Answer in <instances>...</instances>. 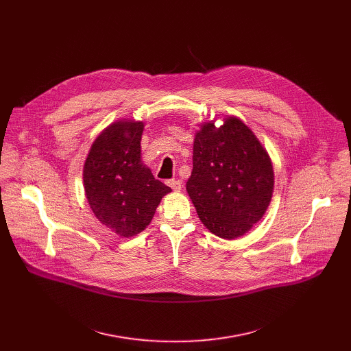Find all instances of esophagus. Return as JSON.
<instances>
[{
	"mask_svg": "<svg viewBox=\"0 0 351 351\" xmlns=\"http://www.w3.org/2000/svg\"><path fill=\"white\" fill-rule=\"evenodd\" d=\"M167 184L173 190V191H179L182 189V182L180 180H176V179H172V180H168Z\"/></svg>",
	"mask_w": 351,
	"mask_h": 351,
	"instance_id": "esophagus-1",
	"label": "esophagus"
}]
</instances>
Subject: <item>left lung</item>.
I'll return each instance as SVG.
<instances>
[{
  "instance_id": "left-lung-1",
  "label": "left lung",
  "mask_w": 351,
  "mask_h": 351,
  "mask_svg": "<svg viewBox=\"0 0 351 351\" xmlns=\"http://www.w3.org/2000/svg\"><path fill=\"white\" fill-rule=\"evenodd\" d=\"M275 184L271 157L241 119L199 125L186 190L199 221L226 240L245 234L267 213Z\"/></svg>"
}]
</instances>
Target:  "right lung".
Here are the masks:
<instances>
[{
	"label": "right lung",
	"mask_w": 351,
	"mask_h": 351,
	"mask_svg": "<svg viewBox=\"0 0 351 351\" xmlns=\"http://www.w3.org/2000/svg\"><path fill=\"white\" fill-rule=\"evenodd\" d=\"M143 121L118 119L93 141L83 165V186L95 218L119 237H132L152 222L171 187L141 161Z\"/></svg>",
	"instance_id": "right-lung-1"
}]
</instances>
